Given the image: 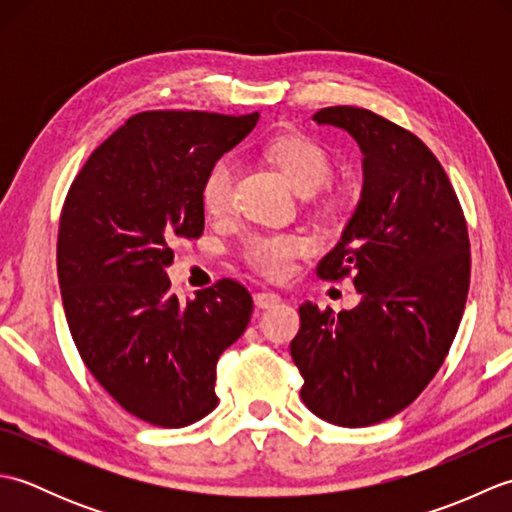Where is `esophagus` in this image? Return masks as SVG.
I'll list each match as a JSON object with an SVG mask.
<instances>
[{"label": "esophagus", "instance_id": "1", "mask_svg": "<svg viewBox=\"0 0 512 512\" xmlns=\"http://www.w3.org/2000/svg\"><path fill=\"white\" fill-rule=\"evenodd\" d=\"M253 301H255V306L259 310H270V308L277 306V303L281 301V297L277 295V292H257V295L253 297Z\"/></svg>", "mask_w": 512, "mask_h": 512}]
</instances>
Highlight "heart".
<instances>
[{
	"instance_id": "heart-1",
	"label": "heart",
	"mask_w": 512,
	"mask_h": 512,
	"mask_svg": "<svg viewBox=\"0 0 512 512\" xmlns=\"http://www.w3.org/2000/svg\"><path fill=\"white\" fill-rule=\"evenodd\" d=\"M268 156L303 195L319 191L332 176L330 154L308 136H281L270 143ZM235 178L237 169L231 158L213 162L200 187L206 213L226 215L233 209ZM308 248V237L299 233H250L242 244V255L257 273L281 279L290 273L297 257L308 253Z\"/></svg>"
}]
</instances>
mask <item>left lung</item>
Instances as JSON below:
<instances>
[{"instance_id": "left-lung-1", "label": "left lung", "mask_w": 512, "mask_h": 512, "mask_svg": "<svg viewBox=\"0 0 512 512\" xmlns=\"http://www.w3.org/2000/svg\"><path fill=\"white\" fill-rule=\"evenodd\" d=\"M350 134L363 154V191L341 242L317 275H354L361 303L334 314L306 301L290 343L301 400L339 427H369L409 407L442 367L471 281L462 206L431 149L363 107L312 116Z\"/></svg>"}]
</instances>
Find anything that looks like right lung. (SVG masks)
Masks as SVG:
<instances>
[{
  "instance_id": "add662e5",
  "label": "right lung",
  "mask_w": 512,
  "mask_h": 512,
  "mask_svg": "<svg viewBox=\"0 0 512 512\" xmlns=\"http://www.w3.org/2000/svg\"><path fill=\"white\" fill-rule=\"evenodd\" d=\"M259 114L143 112L92 151L63 202L57 273L85 367L132 416L180 429L217 407V358L244 334L248 290L220 279L180 303L173 244L204 231L200 187Z\"/></svg>"
}]
</instances>
